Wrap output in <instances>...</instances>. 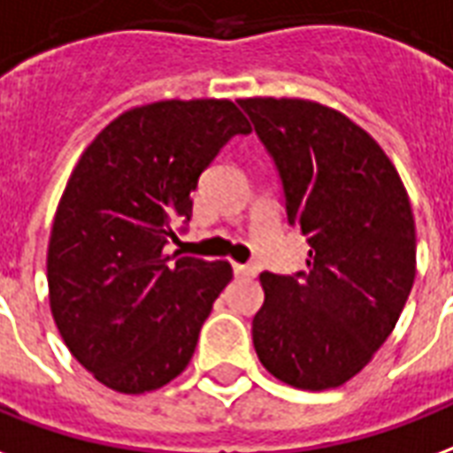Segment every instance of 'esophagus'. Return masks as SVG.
I'll return each instance as SVG.
<instances>
[{"instance_id": "esophagus-1", "label": "esophagus", "mask_w": 453, "mask_h": 453, "mask_svg": "<svg viewBox=\"0 0 453 453\" xmlns=\"http://www.w3.org/2000/svg\"><path fill=\"white\" fill-rule=\"evenodd\" d=\"M234 273L241 277H256L258 275V267L250 265V263H246V265H243V263H236V265H234Z\"/></svg>"}]
</instances>
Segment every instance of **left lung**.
<instances>
[{
	"label": "left lung",
	"instance_id": "8db88e82",
	"mask_svg": "<svg viewBox=\"0 0 453 453\" xmlns=\"http://www.w3.org/2000/svg\"><path fill=\"white\" fill-rule=\"evenodd\" d=\"M273 154L309 273H263L260 365L303 391L338 388L398 323L415 280V219L394 161L357 122L306 98H239Z\"/></svg>",
	"mask_w": 453,
	"mask_h": 453
}]
</instances>
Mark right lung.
<instances>
[{
  "instance_id": "obj_1",
  "label": "right lung",
  "mask_w": 453,
  "mask_h": 453,
  "mask_svg": "<svg viewBox=\"0 0 453 453\" xmlns=\"http://www.w3.org/2000/svg\"><path fill=\"white\" fill-rule=\"evenodd\" d=\"M250 122L229 98L154 101L105 125L79 157L48 243V296L79 365L118 394L173 381L193 357L226 260L164 253L197 178Z\"/></svg>"
}]
</instances>
